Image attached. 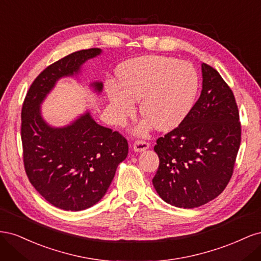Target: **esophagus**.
Here are the masks:
<instances>
[{
	"instance_id": "esophagus-1",
	"label": "esophagus",
	"mask_w": 261,
	"mask_h": 261,
	"mask_svg": "<svg viewBox=\"0 0 261 261\" xmlns=\"http://www.w3.org/2000/svg\"><path fill=\"white\" fill-rule=\"evenodd\" d=\"M149 147H150V144L148 141L136 140L135 144L133 146V150L136 152H141V151H145V150H147Z\"/></svg>"
}]
</instances>
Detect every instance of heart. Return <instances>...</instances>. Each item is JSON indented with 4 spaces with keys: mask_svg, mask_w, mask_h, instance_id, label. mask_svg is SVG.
<instances>
[{
    "mask_svg": "<svg viewBox=\"0 0 261 261\" xmlns=\"http://www.w3.org/2000/svg\"><path fill=\"white\" fill-rule=\"evenodd\" d=\"M118 86L109 84L108 97L117 122L135 112V102L146 120L138 130L145 133L153 125L170 130L184 120L198 90V75L187 62L146 55L126 61L117 67Z\"/></svg>",
    "mask_w": 261,
    "mask_h": 261,
    "instance_id": "b5f03b06",
    "label": "heart"
}]
</instances>
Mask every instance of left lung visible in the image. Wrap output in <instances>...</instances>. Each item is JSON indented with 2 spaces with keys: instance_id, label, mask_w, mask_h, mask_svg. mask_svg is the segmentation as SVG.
<instances>
[{
  "instance_id": "1",
  "label": "left lung",
  "mask_w": 261,
  "mask_h": 261,
  "mask_svg": "<svg viewBox=\"0 0 261 261\" xmlns=\"http://www.w3.org/2000/svg\"><path fill=\"white\" fill-rule=\"evenodd\" d=\"M202 90L176 128L156 139V193L172 206L191 209L215 199L230 181L241 145V122L233 91L203 63Z\"/></svg>"
}]
</instances>
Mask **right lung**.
<instances>
[{
	"label": "right lung",
	"mask_w": 261,
	"mask_h": 261,
	"mask_svg": "<svg viewBox=\"0 0 261 261\" xmlns=\"http://www.w3.org/2000/svg\"><path fill=\"white\" fill-rule=\"evenodd\" d=\"M101 53L92 48L68 54L37 76L21 108L23 167L36 191L54 207L67 211L90 208L103 197L128 144L118 132L101 126L87 112L65 127L46 124L40 105L61 77L73 76ZM97 91L102 83H93Z\"/></svg>",
	"instance_id": "right-lung-1"
}]
</instances>
